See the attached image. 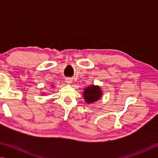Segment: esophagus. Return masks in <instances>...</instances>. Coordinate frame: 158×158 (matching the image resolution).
<instances>
[{"label": "esophagus", "mask_w": 158, "mask_h": 158, "mask_svg": "<svg viewBox=\"0 0 158 158\" xmlns=\"http://www.w3.org/2000/svg\"><path fill=\"white\" fill-rule=\"evenodd\" d=\"M72 81H73V80H72L71 77H66L65 78V82H66V83H71Z\"/></svg>", "instance_id": "obj_1"}]
</instances>
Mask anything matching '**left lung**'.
<instances>
[{
	"mask_svg": "<svg viewBox=\"0 0 158 158\" xmlns=\"http://www.w3.org/2000/svg\"><path fill=\"white\" fill-rule=\"evenodd\" d=\"M83 94L85 100L87 101V103H92L101 98L102 92L99 87L92 85L85 89Z\"/></svg>",
	"mask_w": 158,
	"mask_h": 158,
	"instance_id": "1",
	"label": "left lung"
}]
</instances>
